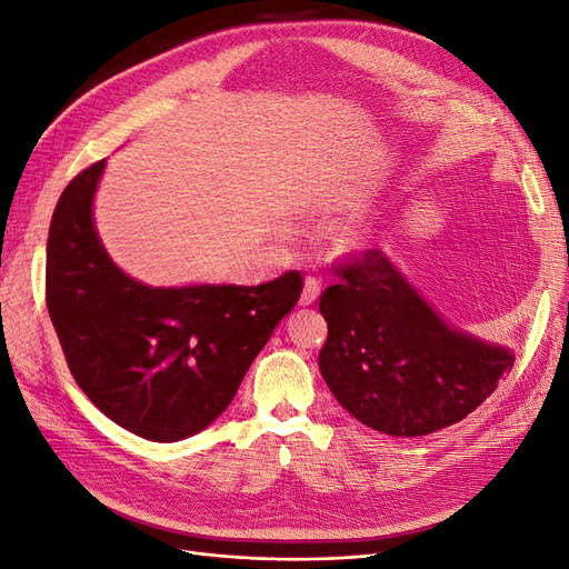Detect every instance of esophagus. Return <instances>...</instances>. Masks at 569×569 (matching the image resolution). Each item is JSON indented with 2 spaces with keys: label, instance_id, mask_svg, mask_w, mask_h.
I'll return each instance as SVG.
<instances>
[{
  "label": "esophagus",
  "instance_id": "34e87169",
  "mask_svg": "<svg viewBox=\"0 0 569 569\" xmlns=\"http://www.w3.org/2000/svg\"><path fill=\"white\" fill-rule=\"evenodd\" d=\"M320 289H322V280L318 278V274H306L303 291H301V303L303 306L313 303L320 297Z\"/></svg>",
  "mask_w": 569,
  "mask_h": 569
}]
</instances>
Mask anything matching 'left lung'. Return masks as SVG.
Wrapping results in <instances>:
<instances>
[{
  "label": "left lung",
  "mask_w": 569,
  "mask_h": 569,
  "mask_svg": "<svg viewBox=\"0 0 569 569\" xmlns=\"http://www.w3.org/2000/svg\"><path fill=\"white\" fill-rule=\"evenodd\" d=\"M320 295V372L356 420L422 437L468 418L512 370V353L451 330L382 251L347 253Z\"/></svg>",
  "instance_id": "8db88e82"
}]
</instances>
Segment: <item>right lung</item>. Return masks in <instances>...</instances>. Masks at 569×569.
Here are the masks:
<instances>
[{"mask_svg": "<svg viewBox=\"0 0 569 569\" xmlns=\"http://www.w3.org/2000/svg\"><path fill=\"white\" fill-rule=\"evenodd\" d=\"M104 159L68 182L47 239V308L78 387L128 432L180 441L230 406L274 325L297 306L289 270L258 287L151 289L120 272L92 226Z\"/></svg>", "mask_w": 569, "mask_h": 569, "instance_id": "obj_1", "label": "right lung"}]
</instances>
